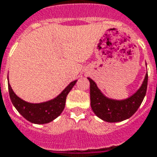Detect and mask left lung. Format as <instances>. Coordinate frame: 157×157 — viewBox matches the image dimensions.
Instances as JSON below:
<instances>
[{"label":"left lung","mask_w":157,"mask_h":157,"mask_svg":"<svg viewBox=\"0 0 157 157\" xmlns=\"http://www.w3.org/2000/svg\"><path fill=\"white\" fill-rule=\"evenodd\" d=\"M87 79L90 82L92 109L98 118L107 122H119L130 118L140 108L146 94L148 73L145 74L140 88L124 99H114L105 96L94 80L89 77Z\"/></svg>","instance_id":"1"}]
</instances>
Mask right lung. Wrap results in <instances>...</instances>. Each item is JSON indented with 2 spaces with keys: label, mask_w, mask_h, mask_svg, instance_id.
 <instances>
[{
  "label": "right lung",
  "mask_w": 157,
  "mask_h": 157,
  "mask_svg": "<svg viewBox=\"0 0 157 157\" xmlns=\"http://www.w3.org/2000/svg\"><path fill=\"white\" fill-rule=\"evenodd\" d=\"M8 79V77H7ZM77 80L71 82L57 97L42 103H29L17 96L9 84L8 90L11 101L18 113L27 121L35 124H46L56 119L62 113L65 106L66 97Z\"/></svg>",
  "instance_id": "obj_1"
}]
</instances>
